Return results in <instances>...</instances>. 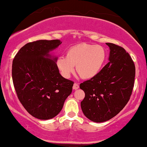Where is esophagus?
<instances>
[{
	"instance_id": "esophagus-1",
	"label": "esophagus",
	"mask_w": 147,
	"mask_h": 147,
	"mask_svg": "<svg viewBox=\"0 0 147 147\" xmlns=\"http://www.w3.org/2000/svg\"><path fill=\"white\" fill-rule=\"evenodd\" d=\"M79 85L77 84V83H75V84H74V85H73V87H72L73 90H77V89H79Z\"/></svg>"
}]
</instances>
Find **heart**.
<instances>
[{"label":"heart","mask_w":147,"mask_h":147,"mask_svg":"<svg viewBox=\"0 0 147 147\" xmlns=\"http://www.w3.org/2000/svg\"><path fill=\"white\" fill-rule=\"evenodd\" d=\"M105 58V51L102 47L83 43L68 49L66 57H59L57 66L65 77H70L76 66V70L81 78L89 79L98 75Z\"/></svg>","instance_id":"b5f03b06"}]
</instances>
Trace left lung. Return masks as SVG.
Instances as JSON below:
<instances>
[{
	"mask_svg": "<svg viewBox=\"0 0 147 147\" xmlns=\"http://www.w3.org/2000/svg\"><path fill=\"white\" fill-rule=\"evenodd\" d=\"M109 47V62L94 77L80 84L85 98L81 102L83 113L95 123L111 119L129 100L135 80L136 68L123 47L106 43Z\"/></svg>",
	"mask_w": 147,
	"mask_h": 147,
	"instance_id": "1",
	"label": "left lung"
}]
</instances>
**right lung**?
Here are the masks:
<instances>
[{
    "label": "right lung",
    "instance_id": "right-lung-1",
    "mask_svg": "<svg viewBox=\"0 0 147 147\" xmlns=\"http://www.w3.org/2000/svg\"><path fill=\"white\" fill-rule=\"evenodd\" d=\"M59 40H38L22 47L12 63V79L18 98L33 117L54 118L72 92L73 81L60 75L57 57L50 54Z\"/></svg>",
    "mask_w": 147,
    "mask_h": 147
}]
</instances>
